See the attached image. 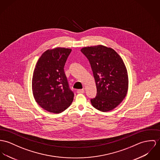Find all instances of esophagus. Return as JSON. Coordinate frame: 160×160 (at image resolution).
Wrapping results in <instances>:
<instances>
[{
	"label": "esophagus",
	"mask_w": 160,
	"mask_h": 160,
	"mask_svg": "<svg viewBox=\"0 0 160 160\" xmlns=\"http://www.w3.org/2000/svg\"><path fill=\"white\" fill-rule=\"evenodd\" d=\"M77 92L78 94H83V93L85 92V90H84L83 89H78V90H77Z\"/></svg>",
	"instance_id": "esophagus-1"
}]
</instances>
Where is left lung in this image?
<instances>
[{"label": "left lung", "instance_id": "8db88e82", "mask_svg": "<svg viewBox=\"0 0 160 160\" xmlns=\"http://www.w3.org/2000/svg\"><path fill=\"white\" fill-rule=\"evenodd\" d=\"M81 52L89 60L96 82L97 94L91 99L92 105L103 112L113 110L128 91V75L122 59L114 50L102 45L85 47Z\"/></svg>", "mask_w": 160, "mask_h": 160}]
</instances>
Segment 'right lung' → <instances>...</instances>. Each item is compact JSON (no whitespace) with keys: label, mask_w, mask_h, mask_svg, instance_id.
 <instances>
[{"label":"right lung","mask_w":160,"mask_h":160,"mask_svg":"<svg viewBox=\"0 0 160 160\" xmlns=\"http://www.w3.org/2000/svg\"><path fill=\"white\" fill-rule=\"evenodd\" d=\"M72 50H48L39 58L32 78V91L38 104L45 110L60 113L72 103L74 92L69 88L64 67Z\"/></svg>","instance_id":"1"}]
</instances>
